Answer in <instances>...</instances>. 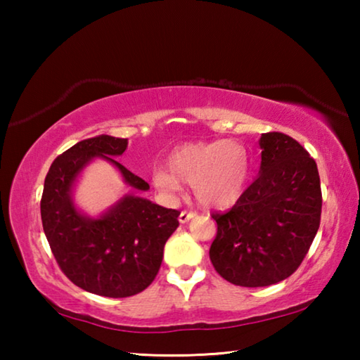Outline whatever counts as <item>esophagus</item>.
Masks as SVG:
<instances>
[{
	"label": "esophagus",
	"instance_id": "obj_1",
	"mask_svg": "<svg viewBox=\"0 0 360 360\" xmlns=\"http://www.w3.org/2000/svg\"><path fill=\"white\" fill-rule=\"evenodd\" d=\"M195 216H197V212H195V211H181V214H179V222L181 224H186V222H188V221H191V219L192 217H195Z\"/></svg>",
	"mask_w": 360,
	"mask_h": 360
}]
</instances>
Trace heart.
<instances>
[{"label":"heart","instance_id":"heart-1","mask_svg":"<svg viewBox=\"0 0 360 360\" xmlns=\"http://www.w3.org/2000/svg\"><path fill=\"white\" fill-rule=\"evenodd\" d=\"M168 165L152 169L158 191L176 193L181 191V181L191 182L197 198L210 206L233 203L245 191L249 172L245 146L235 141L178 146L169 152Z\"/></svg>","mask_w":360,"mask_h":360}]
</instances>
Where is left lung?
I'll use <instances>...</instances> for the list:
<instances>
[{
	"instance_id": "1",
	"label": "left lung",
	"mask_w": 360,
	"mask_h": 360,
	"mask_svg": "<svg viewBox=\"0 0 360 360\" xmlns=\"http://www.w3.org/2000/svg\"><path fill=\"white\" fill-rule=\"evenodd\" d=\"M260 174L225 212H212L214 270L241 288L289 278L308 254L321 224L322 192L314 158L279 131L260 136Z\"/></svg>"
}]
</instances>
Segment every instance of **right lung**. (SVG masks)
Masks as SVG:
<instances>
[{
    "mask_svg": "<svg viewBox=\"0 0 360 360\" xmlns=\"http://www.w3.org/2000/svg\"><path fill=\"white\" fill-rule=\"evenodd\" d=\"M125 149V138L101 135L79 141L53 160L41 197L42 229L60 270L77 288L111 298L136 295L154 281L165 243L179 225L178 210L135 195H127L100 219L76 211L71 186L94 157L117 167L129 186L148 191V182L112 158Z\"/></svg>",
    "mask_w": 360,
    "mask_h": 360,
    "instance_id": "right-lung-1",
    "label": "right lung"
}]
</instances>
